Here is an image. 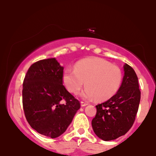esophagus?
<instances>
[{
    "mask_svg": "<svg viewBox=\"0 0 156 156\" xmlns=\"http://www.w3.org/2000/svg\"><path fill=\"white\" fill-rule=\"evenodd\" d=\"M89 103H87V102H83V101L80 102V105H81V106H86V105H87Z\"/></svg>",
    "mask_w": 156,
    "mask_h": 156,
    "instance_id": "1",
    "label": "esophagus"
}]
</instances>
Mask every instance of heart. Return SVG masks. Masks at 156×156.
I'll return each instance as SVG.
<instances>
[{
  "instance_id": "obj_1",
  "label": "heart",
  "mask_w": 156,
  "mask_h": 156,
  "mask_svg": "<svg viewBox=\"0 0 156 156\" xmlns=\"http://www.w3.org/2000/svg\"><path fill=\"white\" fill-rule=\"evenodd\" d=\"M69 92L78 94L85 85L82 93L86 100L105 101L118 92L122 81V73L117 65L98 57L84 58L75 64L74 69L67 68L62 77Z\"/></svg>"
}]
</instances>
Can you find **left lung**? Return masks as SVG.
<instances>
[{"mask_svg": "<svg viewBox=\"0 0 156 156\" xmlns=\"http://www.w3.org/2000/svg\"><path fill=\"white\" fill-rule=\"evenodd\" d=\"M125 75L117 94L108 101L97 105L95 117L92 120L94 133L104 141L125 135L135 121L141 92L134 69L125 64Z\"/></svg>", "mask_w": 156, "mask_h": 156, "instance_id": "obj_1", "label": "left lung"}]
</instances>
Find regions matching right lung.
<instances>
[{"label":"right lung","instance_id":"right-lung-1","mask_svg":"<svg viewBox=\"0 0 156 156\" xmlns=\"http://www.w3.org/2000/svg\"><path fill=\"white\" fill-rule=\"evenodd\" d=\"M63 69L55 58L31 64L23 83V106L28 124L39 133L56 138L67 130L80 102L63 85Z\"/></svg>","mask_w":156,"mask_h":156}]
</instances>
